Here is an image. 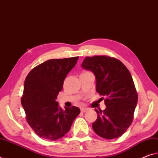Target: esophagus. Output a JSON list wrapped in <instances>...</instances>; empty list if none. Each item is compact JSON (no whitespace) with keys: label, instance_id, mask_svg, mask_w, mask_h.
Wrapping results in <instances>:
<instances>
[{"label":"esophagus","instance_id":"34e87169","mask_svg":"<svg viewBox=\"0 0 158 158\" xmlns=\"http://www.w3.org/2000/svg\"><path fill=\"white\" fill-rule=\"evenodd\" d=\"M80 111L82 113H85L87 111V108H84V107H82V108H80Z\"/></svg>","mask_w":158,"mask_h":158}]
</instances>
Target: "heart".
<instances>
[{
    "instance_id": "heart-1",
    "label": "heart",
    "mask_w": 158,
    "mask_h": 158,
    "mask_svg": "<svg viewBox=\"0 0 158 158\" xmlns=\"http://www.w3.org/2000/svg\"><path fill=\"white\" fill-rule=\"evenodd\" d=\"M85 72H87V71H85Z\"/></svg>"
}]
</instances>
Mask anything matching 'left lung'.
I'll return each mask as SVG.
<instances>
[{
    "mask_svg": "<svg viewBox=\"0 0 158 158\" xmlns=\"http://www.w3.org/2000/svg\"><path fill=\"white\" fill-rule=\"evenodd\" d=\"M96 78V91L105 98L106 109L95 111L97 120L92 124L95 133L103 138H119L128 129L133 120L138 93L134 82L123 62L107 56L86 57L82 63Z\"/></svg>",
    "mask_w": 158,
    "mask_h": 158,
    "instance_id": "left-lung-1",
    "label": "left lung"
}]
</instances>
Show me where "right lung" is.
<instances>
[{
    "instance_id": "add662e5",
    "label": "right lung",
    "mask_w": 158,
    "mask_h": 158,
    "mask_svg": "<svg viewBox=\"0 0 158 158\" xmlns=\"http://www.w3.org/2000/svg\"><path fill=\"white\" fill-rule=\"evenodd\" d=\"M78 58L47 60L33 68L26 77L21 104L27 122L40 138L49 140L62 138L80 114L78 107L62 110L56 101L65 78Z\"/></svg>"
}]
</instances>
